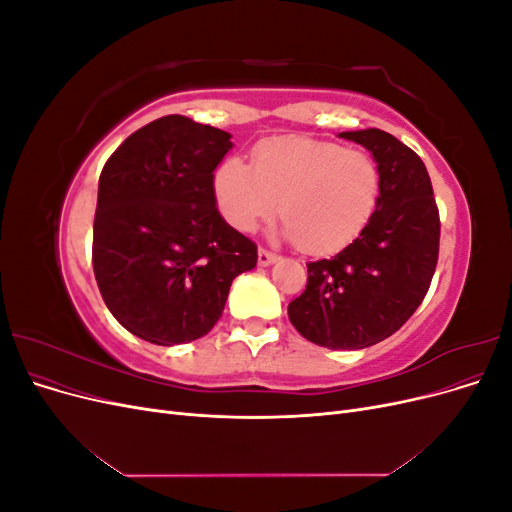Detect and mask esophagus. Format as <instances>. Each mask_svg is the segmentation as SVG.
Returning a JSON list of instances; mask_svg holds the SVG:
<instances>
[{
	"mask_svg": "<svg viewBox=\"0 0 512 512\" xmlns=\"http://www.w3.org/2000/svg\"><path fill=\"white\" fill-rule=\"evenodd\" d=\"M275 260H277L275 254H271L269 250H262V247H260V250H258V265L260 267H269V265H273Z\"/></svg>",
	"mask_w": 512,
	"mask_h": 512,
	"instance_id": "obj_1",
	"label": "esophagus"
}]
</instances>
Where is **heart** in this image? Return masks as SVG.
Here are the masks:
<instances>
[{
  "label": "heart",
  "instance_id": "obj_1",
  "mask_svg": "<svg viewBox=\"0 0 512 512\" xmlns=\"http://www.w3.org/2000/svg\"><path fill=\"white\" fill-rule=\"evenodd\" d=\"M213 194L230 226L252 232L277 211V235L307 254H327L361 235L380 196V173L367 153L314 138H275L256 147L252 168L228 158Z\"/></svg>",
  "mask_w": 512,
  "mask_h": 512
}]
</instances>
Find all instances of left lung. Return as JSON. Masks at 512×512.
Here are the masks:
<instances>
[{"instance_id":"left-lung-1","label":"left lung","mask_w":512,"mask_h":512,"mask_svg":"<svg viewBox=\"0 0 512 512\" xmlns=\"http://www.w3.org/2000/svg\"><path fill=\"white\" fill-rule=\"evenodd\" d=\"M363 145L380 173L378 205L342 252L307 265V288L288 305L305 339L361 350L401 329L421 305L438 265L440 215L423 160L378 128L339 134Z\"/></svg>"}]
</instances>
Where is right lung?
<instances>
[{"label":"right lung","instance_id":"right-lung-1","mask_svg":"<svg viewBox=\"0 0 512 512\" xmlns=\"http://www.w3.org/2000/svg\"><path fill=\"white\" fill-rule=\"evenodd\" d=\"M230 134L166 115L123 141L102 168L94 273L123 329L158 346L188 344L220 320L256 243L218 211L213 170Z\"/></svg>","mask_w":512,"mask_h":512}]
</instances>
